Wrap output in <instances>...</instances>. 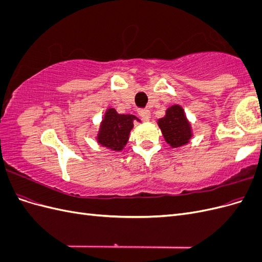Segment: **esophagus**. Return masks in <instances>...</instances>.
<instances>
[{
  "label": "esophagus",
  "mask_w": 262,
  "mask_h": 262,
  "mask_svg": "<svg viewBox=\"0 0 262 262\" xmlns=\"http://www.w3.org/2000/svg\"><path fill=\"white\" fill-rule=\"evenodd\" d=\"M139 116L142 118V120L144 121H148L150 118V113L148 109H140L139 110Z\"/></svg>",
  "instance_id": "34e87169"
}]
</instances>
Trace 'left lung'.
Listing matches in <instances>:
<instances>
[{
	"instance_id": "8db88e82",
	"label": "left lung",
	"mask_w": 262,
	"mask_h": 262,
	"mask_svg": "<svg viewBox=\"0 0 262 262\" xmlns=\"http://www.w3.org/2000/svg\"><path fill=\"white\" fill-rule=\"evenodd\" d=\"M157 124L165 141L171 147L186 145L192 138L191 124L188 121L185 110L179 105H172L167 108L165 116L158 119Z\"/></svg>"
}]
</instances>
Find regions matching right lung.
Returning a JSON list of instances; mask_svg holds the SVG:
<instances>
[{"instance_id": "obj_1", "label": "right lung", "mask_w": 262, "mask_h": 262, "mask_svg": "<svg viewBox=\"0 0 262 262\" xmlns=\"http://www.w3.org/2000/svg\"><path fill=\"white\" fill-rule=\"evenodd\" d=\"M140 119L133 115H120L114 108H108L100 122L97 133V143L109 149L120 152L128 143L133 121Z\"/></svg>"}]
</instances>
